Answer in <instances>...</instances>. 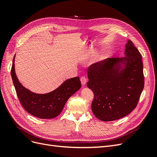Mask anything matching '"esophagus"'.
I'll list each match as a JSON object with an SVG mask.
<instances>
[{
    "mask_svg": "<svg viewBox=\"0 0 157 157\" xmlns=\"http://www.w3.org/2000/svg\"><path fill=\"white\" fill-rule=\"evenodd\" d=\"M86 81H87V79L86 77H82L81 78H80V82H81V84L82 86H85V85H86Z\"/></svg>",
    "mask_w": 157,
    "mask_h": 157,
    "instance_id": "esophagus-1",
    "label": "esophagus"
}]
</instances>
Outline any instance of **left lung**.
Segmentation results:
<instances>
[{"label":"left lung","mask_w":157,"mask_h":157,"mask_svg":"<svg viewBox=\"0 0 157 157\" xmlns=\"http://www.w3.org/2000/svg\"><path fill=\"white\" fill-rule=\"evenodd\" d=\"M124 57L107 58L90 65L87 86L94 94V115L102 121L119 119L136 108L144 87L141 55L131 40Z\"/></svg>","instance_id":"obj_1"}]
</instances>
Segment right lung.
Wrapping results in <instances>:
<instances>
[{"instance_id":"add662e5","label":"right lung","mask_w":157,"mask_h":157,"mask_svg":"<svg viewBox=\"0 0 157 157\" xmlns=\"http://www.w3.org/2000/svg\"><path fill=\"white\" fill-rule=\"evenodd\" d=\"M15 56L11 76L17 96L23 108L31 115L40 118L50 119L58 117L68 99L81 88L79 77L66 80L58 88L49 93L36 94L25 88L19 81L15 72Z\"/></svg>"}]
</instances>
